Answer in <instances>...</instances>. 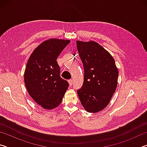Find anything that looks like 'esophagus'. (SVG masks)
I'll return each mask as SVG.
<instances>
[{"instance_id":"34e87169","label":"esophagus","mask_w":147,"mask_h":147,"mask_svg":"<svg viewBox=\"0 0 147 147\" xmlns=\"http://www.w3.org/2000/svg\"><path fill=\"white\" fill-rule=\"evenodd\" d=\"M68 82H69V86H72V85H73V80H71V79L69 80Z\"/></svg>"}]
</instances>
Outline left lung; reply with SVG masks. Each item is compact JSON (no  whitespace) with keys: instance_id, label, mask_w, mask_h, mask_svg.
Listing matches in <instances>:
<instances>
[{"instance_id":"1","label":"left lung","mask_w":147,"mask_h":147,"mask_svg":"<svg viewBox=\"0 0 147 147\" xmlns=\"http://www.w3.org/2000/svg\"><path fill=\"white\" fill-rule=\"evenodd\" d=\"M76 45L84 69L83 85L77 93L88 112H98L108 106L115 93L118 69L109 52L96 42L77 41Z\"/></svg>"}]
</instances>
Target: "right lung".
I'll return each instance as SVG.
<instances>
[{"label":"right lung","mask_w":147,"mask_h":147,"mask_svg":"<svg viewBox=\"0 0 147 147\" xmlns=\"http://www.w3.org/2000/svg\"><path fill=\"white\" fill-rule=\"evenodd\" d=\"M70 40L49 39L31 54L24 71V80L30 96L45 109L61 104L69 88L67 81L60 77L56 59Z\"/></svg>","instance_id":"obj_1"}]
</instances>
